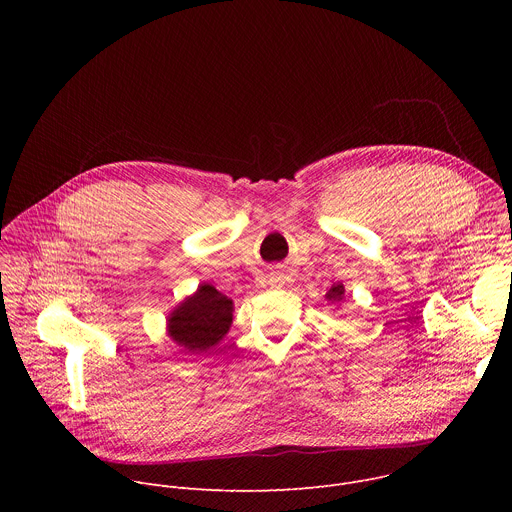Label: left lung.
Masks as SVG:
<instances>
[{
  "label": "left lung",
  "instance_id": "obj_1",
  "mask_svg": "<svg viewBox=\"0 0 512 512\" xmlns=\"http://www.w3.org/2000/svg\"><path fill=\"white\" fill-rule=\"evenodd\" d=\"M324 298H326V302H328L330 306H342L344 300H346V289H344V285H342V283H334V285L328 289V294H326Z\"/></svg>",
  "mask_w": 512,
  "mask_h": 512
}]
</instances>
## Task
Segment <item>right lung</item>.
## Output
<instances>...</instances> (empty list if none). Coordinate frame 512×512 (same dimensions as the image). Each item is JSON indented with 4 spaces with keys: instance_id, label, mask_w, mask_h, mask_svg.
Wrapping results in <instances>:
<instances>
[{
    "instance_id": "1",
    "label": "right lung",
    "mask_w": 512,
    "mask_h": 512,
    "mask_svg": "<svg viewBox=\"0 0 512 512\" xmlns=\"http://www.w3.org/2000/svg\"><path fill=\"white\" fill-rule=\"evenodd\" d=\"M235 304L214 285L200 283L166 316V334L186 352L200 354L216 346L231 330Z\"/></svg>"
}]
</instances>
